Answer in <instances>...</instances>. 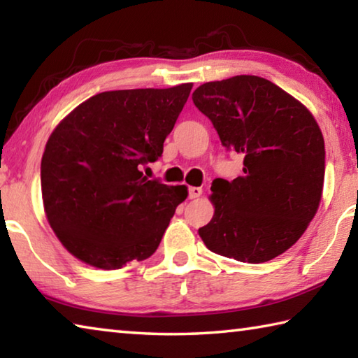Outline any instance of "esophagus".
Returning <instances> with one entry per match:
<instances>
[{
	"label": "esophagus",
	"mask_w": 358,
	"mask_h": 358,
	"mask_svg": "<svg viewBox=\"0 0 358 358\" xmlns=\"http://www.w3.org/2000/svg\"><path fill=\"white\" fill-rule=\"evenodd\" d=\"M202 196V187L199 186H191L189 187V199H197Z\"/></svg>",
	"instance_id": "obj_1"
}]
</instances>
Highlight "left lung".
I'll return each instance as SVG.
<instances>
[{"instance_id":"1","label":"left lung","mask_w":358,"mask_h":358,"mask_svg":"<svg viewBox=\"0 0 358 358\" xmlns=\"http://www.w3.org/2000/svg\"><path fill=\"white\" fill-rule=\"evenodd\" d=\"M192 101L224 147L243 155V175L216 178L205 246L240 262H266L295 245L317 213L325 173L324 136L299 99L257 76L208 82Z\"/></svg>"}]
</instances>
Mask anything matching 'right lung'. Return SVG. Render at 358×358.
<instances>
[{"mask_svg":"<svg viewBox=\"0 0 358 358\" xmlns=\"http://www.w3.org/2000/svg\"><path fill=\"white\" fill-rule=\"evenodd\" d=\"M191 88L99 93L53 129L41 161L42 202L76 259L117 270L157 250L187 187L148 180L141 166L162 155Z\"/></svg>","mask_w":358,"mask_h":358,"instance_id":"add662e5","label":"right lung"}]
</instances>
